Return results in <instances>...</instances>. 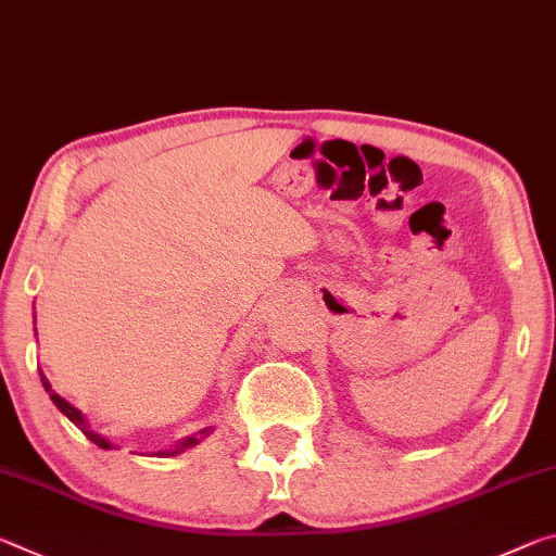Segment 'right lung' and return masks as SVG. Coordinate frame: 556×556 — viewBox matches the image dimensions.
<instances>
[{"mask_svg": "<svg viewBox=\"0 0 556 556\" xmlns=\"http://www.w3.org/2000/svg\"><path fill=\"white\" fill-rule=\"evenodd\" d=\"M39 375H41V384H43V389H47V391H49L51 402L59 406V412H61V414H66V416L71 418V421H73V424H76L80 431H84V435H86V439H88V441H93L96 445H100V448H113V445H111V443H108V441L103 439V435H100V433H96L93 429H90V426H88V421H86V418H84V414H80L76 406H71V404L66 402V399H63V396H59V394H56V391H53V389H51V384H49V379H47V377H43V371H39ZM208 431H212V429H204V431H202V435H199V439H204V435H206ZM199 439H194V435H189V439H185V441H179V443H177V448H175V451H162V456H175V453H179V451H185V448H189V445H194V443H199Z\"/></svg>", "mask_w": 556, "mask_h": 556, "instance_id": "add662e5", "label": "right lung"}]
</instances>
